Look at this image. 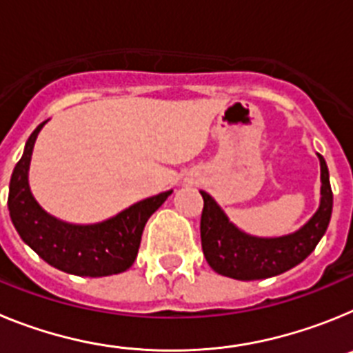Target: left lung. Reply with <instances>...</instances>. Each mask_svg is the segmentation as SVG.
Wrapping results in <instances>:
<instances>
[{
    "instance_id": "obj_1",
    "label": "left lung",
    "mask_w": 353,
    "mask_h": 353,
    "mask_svg": "<svg viewBox=\"0 0 353 353\" xmlns=\"http://www.w3.org/2000/svg\"><path fill=\"white\" fill-rule=\"evenodd\" d=\"M320 159V205L307 223L297 232L283 236H252L228 219L223 208L210 194L203 196L201 214V248L208 265L221 276L254 281L279 276L304 261L314 251L327 232L332 214V191L325 159Z\"/></svg>"
}]
</instances>
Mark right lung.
<instances>
[{
    "label": "right lung",
    "mask_w": 353,
    "mask_h": 353,
    "mask_svg": "<svg viewBox=\"0 0 353 353\" xmlns=\"http://www.w3.org/2000/svg\"><path fill=\"white\" fill-rule=\"evenodd\" d=\"M46 123L48 120L31 132L10 179L8 210L19 236L43 261L61 272L83 277L125 272L138 256L146 221L173 191L141 199L102 223L72 224L60 221L40 207L31 194L28 180L33 146Z\"/></svg>",
    "instance_id": "right-lung-1"
}]
</instances>
